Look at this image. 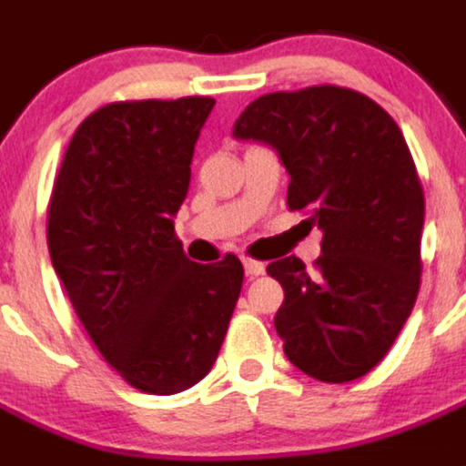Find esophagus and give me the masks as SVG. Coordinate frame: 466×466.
<instances>
[{"label": "esophagus", "mask_w": 466, "mask_h": 466, "mask_svg": "<svg viewBox=\"0 0 466 466\" xmlns=\"http://www.w3.org/2000/svg\"><path fill=\"white\" fill-rule=\"evenodd\" d=\"M241 263H244V269H246V275H248V277H258V275H263V272H265V263H260V260H253V258H244Z\"/></svg>", "instance_id": "obj_1"}]
</instances>
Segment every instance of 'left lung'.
Here are the masks:
<instances>
[{
	"label": "left lung",
	"mask_w": 466,
	"mask_h": 466,
	"mask_svg": "<svg viewBox=\"0 0 466 466\" xmlns=\"http://www.w3.org/2000/svg\"><path fill=\"white\" fill-rule=\"evenodd\" d=\"M234 137L275 148L291 177L287 206L324 232L312 275L296 256L268 265L284 289V353L327 384L365 377L420 291L424 191L400 127L365 94L319 85L256 99Z\"/></svg>",
	"instance_id": "obj_1"
}]
</instances>
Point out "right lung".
<instances>
[{"instance_id":"1","label":"right lung","mask_w":466,"mask_h":466,"mask_svg":"<svg viewBox=\"0 0 466 466\" xmlns=\"http://www.w3.org/2000/svg\"><path fill=\"white\" fill-rule=\"evenodd\" d=\"M215 99L116 101L82 120L54 179L46 244L82 327L135 389L173 396L210 372L241 260L191 263L175 237Z\"/></svg>"}]
</instances>
